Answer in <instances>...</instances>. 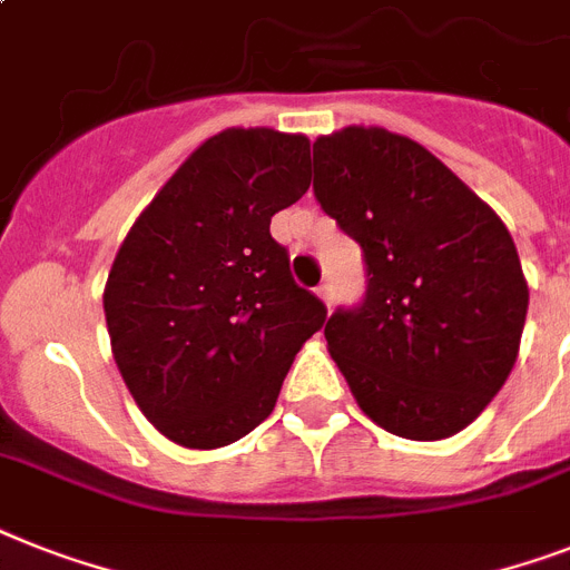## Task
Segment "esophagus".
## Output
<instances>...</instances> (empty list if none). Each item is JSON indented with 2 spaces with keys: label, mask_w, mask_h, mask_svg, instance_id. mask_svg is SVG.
<instances>
[{
  "label": "esophagus",
  "mask_w": 570,
  "mask_h": 570,
  "mask_svg": "<svg viewBox=\"0 0 570 570\" xmlns=\"http://www.w3.org/2000/svg\"><path fill=\"white\" fill-rule=\"evenodd\" d=\"M316 293H318V298L325 301V307H331V304H333V286L331 284H322L316 289Z\"/></svg>",
  "instance_id": "esophagus-1"
}]
</instances>
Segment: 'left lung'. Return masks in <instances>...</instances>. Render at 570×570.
<instances>
[{
	"label": "left lung",
	"mask_w": 570,
	"mask_h": 570,
	"mask_svg": "<svg viewBox=\"0 0 570 570\" xmlns=\"http://www.w3.org/2000/svg\"><path fill=\"white\" fill-rule=\"evenodd\" d=\"M313 193L365 257V298L325 325L331 357L374 424L436 442L510 377L527 289L501 216L436 155L386 128L313 142Z\"/></svg>",
	"instance_id": "obj_1"
}]
</instances>
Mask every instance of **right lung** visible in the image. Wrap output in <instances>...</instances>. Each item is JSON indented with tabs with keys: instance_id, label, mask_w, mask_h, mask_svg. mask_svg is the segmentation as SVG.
<instances>
[{
	"instance_id": "right-lung-1",
	"label": "right lung",
	"mask_w": 570,
	"mask_h": 570,
	"mask_svg": "<svg viewBox=\"0 0 570 570\" xmlns=\"http://www.w3.org/2000/svg\"><path fill=\"white\" fill-rule=\"evenodd\" d=\"M309 140L225 128L137 216L105 318L125 386L175 445L213 451L269 419L325 304L289 275L272 216L307 193Z\"/></svg>"
}]
</instances>
